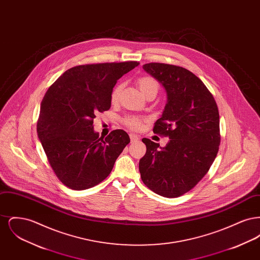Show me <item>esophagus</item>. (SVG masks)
<instances>
[{
    "label": "esophagus",
    "instance_id": "34e87169",
    "mask_svg": "<svg viewBox=\"0 0 260 260\" xmlns=\"http://www.w3.org/2000/svg\"><path fill=\"white\" fill-rule=\"evenodd\" d=\"M129 138H131L132 142H136V141H138L140 139V136L135 135V134H131L129 135Z\"/></svg>",
    "mask_w": 260,
    "mask_h": 260
}]
</instances>
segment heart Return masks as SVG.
<instances>
[{"mask_svg":"<svg viewBox=\"0 0 260 260\" xmlns=\"http://www.w3.org/2000/svg\"><path fill=\"white\" fill-rule=\"evenodd\" d=\"M137 86H138L141 93L144 96H147L148 94H155L156 95L158 93L159 87H159V83L154 78H152L150 76L140 77L137 80ZM122 87H123L122 84H119V85H117L116 87H114L111 94V101L113 103L118 101L120 93H121V90H122ZM124 123L126 125H128L129 127L137 129L141 125V120L136 118V117H127L125 119Z\"/></svg>","mask_w":260,"mask_h":260,"instance_id":"obj_1","label":"heart"}]
</instances>
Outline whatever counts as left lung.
<instances>
[{
    "mask_svg": "<svg viewBox=\"0 0 260 260\" xmlns=\"http://www.w3.org/2000/svg\"><path fill=\"white\" fill-rule=\"evenodd\" d=\"M143 69L166 90L167 104L153 132L170 140L161 147L148 138L142 139L147 150L139 161L141 179L160 196L179 197L206 175L217 155V105L204 83L185 68L147 63Z\"/></svg>",
    "mask_w": 260,
    "mask_h": 260,
    "instance_id": "1",
    "label": "left lung"
}]
</instances>
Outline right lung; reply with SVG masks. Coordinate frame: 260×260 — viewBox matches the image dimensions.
I'll list each match as a JSON object with an SVG mask.
<instances>
[{
  "mask_svg": "<svg viewBox=\"0 0 260 260\" xmlns=\"http://www.w3.org/2000/svg\"><path fill=\"white\" fill-rule=\"evenodd\" d=\"M136 61L80 65L68 69L50 86L41 103L39 140L64 185L85 190L111 173L129 136L123 129L106 137L93 129L96 112L111 107L117 81L136 68Z\"/></svg>",
  "mask_w": 260,
  "mask_h": 260,
  "instance_id": "1",
  "label": "right lung"
}]
</instances>
